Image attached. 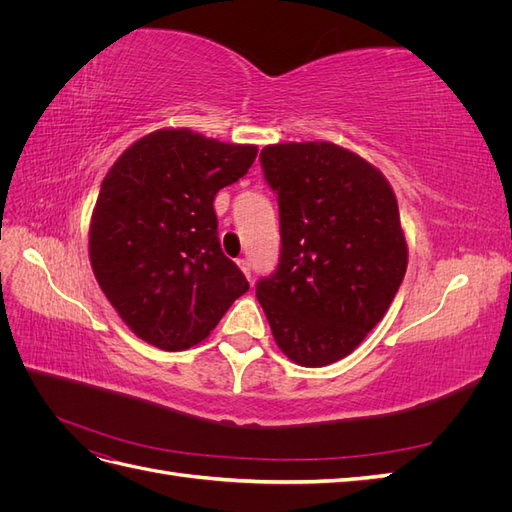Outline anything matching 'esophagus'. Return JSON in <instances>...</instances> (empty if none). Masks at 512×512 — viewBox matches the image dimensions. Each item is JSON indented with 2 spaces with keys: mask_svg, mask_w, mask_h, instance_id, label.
<instances>
[{
  "mask_svg": "<svg viewBox=\"0 0 512 512\" xmlns=\"http://www.w3.org/2000/svg\"><path fill=\"white\" fill-rule=\"evenodd\" d=\"M237 265H239V269L243 271V275L247 277V280H250V277H252V267H250V260H247V258H239V260H237Z\"/></svg>",
  "mask_w": 512,
  "mask_h": 512,
  "instance_id": "34e87169",
  "label": "esophagus"
}]
</instances>
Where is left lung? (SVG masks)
Here are the masks:
<instances>
[{
    "mask_svg": "<svg viewBox=\"0 0 512 512\" xmlns=\"http://www.w3.org/2000/svg\"><path fill=\"white\" fill-rule=\"evenodd\" d=\"M280 205L282 254L256 297L292 363L348 356L384 318L408 267L397 198L380 170L329 141L260 151Z\"/></svg>",
    "mask_w": 512,
    "mask_h": 512,
    "instance_id": "8db88e82",
    "label": "left lung"
}]
</instances>
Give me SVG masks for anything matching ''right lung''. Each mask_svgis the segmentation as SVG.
<instances>
[{"label":"right lung","mask_w":512,"mask_h":512,"mask_svg":"<svg viewBox=\"0 0 512 512\" xmlns=\"http://www.w3.org/2000/svg\"><path fill=\"white\" fill-rule=\"evenodd\" d=\"M256 153L162 128L108 168L89 222V262L119 318L147 344L173 352L200 344L250 288L222 252L213 198Z\"/></svg>","instance_id":"1"}]
</instances>
